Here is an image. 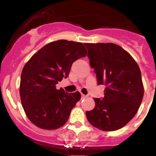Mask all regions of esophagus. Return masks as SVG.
<instances>
[{
    "label": "esophagus",
    "mask_w": 156,
    "mask_h": 156,
    "mask_svg": "<svg viewBox=\"0 0 156 156\" xmlns=\"http://www.w3.org/2000/svg\"><path fill=\"white\" fill-rule=\"evenodd\" d=\"M81 98H82V99H84V98H87V95H85V94H81Z\"/></svg>",
    "instance_id": "obj_1"
}]
</instances>
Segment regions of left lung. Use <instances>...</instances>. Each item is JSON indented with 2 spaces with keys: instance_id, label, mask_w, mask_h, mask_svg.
Wrapping results in <instances>:
<instances>
[{
  "instance_id": "8db88e82",
  "label": "left lung",
  "mask_w": 156,
  "mask_h": 156,
  "mask_svg": "<svg viewBox=\"0 0 156 156\" xmlns=\"http://www.w3.org/2000/svg\"><path fill=\"white\" fill-rule=\"evenodd\" d=\"M98 85H105L104 97L94 98L95 106L87 111L91 125L105 131L124 127L140 106L144 87L140 69L127 51L113 43H85Z\"/></svg>"
}]
</instances>
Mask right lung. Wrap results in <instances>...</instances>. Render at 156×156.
<instances>
[{
	"label": "right lung",
	"mask_w": 156,
	"mask_h": 156,
	"mask_svg": "<svg viewBox=\"0 0 156 156\" xmlns=\"http://www.w3.org/2000/svg\"><path fill=\"white\" fill-rule=\"evenodd\" d=\"M87 51L80 42L58 40L41 48L23 67L20 94L27 117L36 126L57 129L67 122L79 101V92L67 93L55 84L69 76L72 64Z\"/></svg>",
	"instance_id": "right-lung-1"
}]
</instances>
